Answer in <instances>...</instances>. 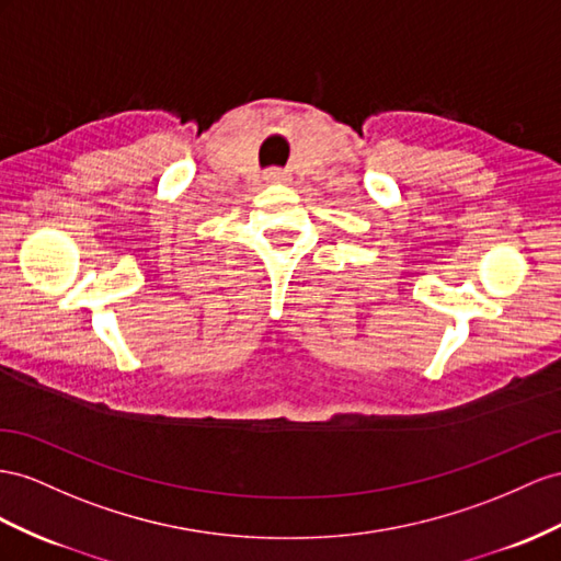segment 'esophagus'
<instances>
[{
  "mask_svg": "<svg viewBox=\"0 0 561 561\" xmlns=\"http://www.w3.org/2000/svg\"><path fill=\"white\" fill-rule=\"evenodd\" d=\"M265 180H267V182H272V184H279V182H284L286 178H284V172H282V170H270L267 175H265Z\"/></svg>",
  "mask_w": 561,
  "mask_h": 561,
  "instance_id": "34e87169",
  "label": "esophagus"
}]
</instances>
